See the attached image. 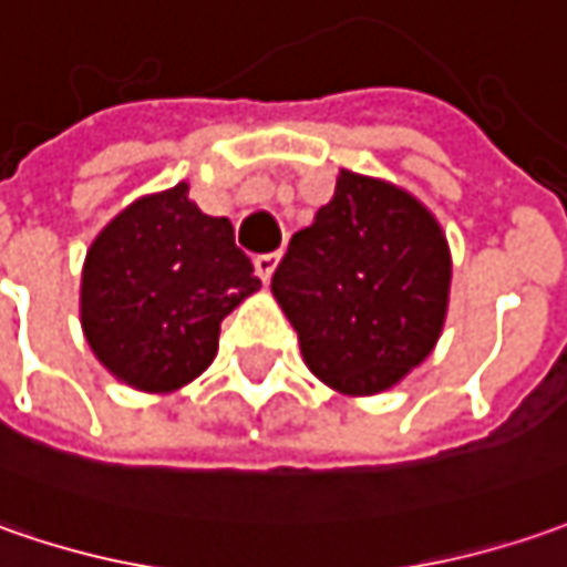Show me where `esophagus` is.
I'll return each instance as SVG.
<instances>
[{"label": "esophagus", "instance_id": "34e87169", "mask_svg": "<svg viewBox=\"0 0 567 567\" xmlns=\"http://www.w3.org/2000/svg\"><path fill=\"white\" fill-rule=\"evenodd\" d=\"M276 266H279V254H257V257H254V269H257V276H260L264 282L272 279Z\"/></svg>", "mask_w": 567, "mask_h": 567}]
</instances>
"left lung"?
<instances>
[{"label": "left lung", "mask_w": 567, "mask_h": 567, "mask_svg": "<svg viewBox=\"0 0 567 567\" xmlns=\"http://www.w3.org/2000/svg\"><path fill=\"white\" fill-rule=\"evenodd\" d=\"M452 260L440 223L401 187L342 172L272 272L307 367L348 395L382 392L440 339Z\"/></svg>", "instance_id": "left-lung-1"}]
</instances>
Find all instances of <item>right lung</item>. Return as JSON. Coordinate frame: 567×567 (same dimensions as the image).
Returning <instances> with one entry per match:
<instances>
[{"label": "right lung", "instance_id": "right-lung-1", "mask_svg": "<svg viewBox=\"0 0 567 567\" xmlns=\"http://www.w3.org/2000/svg\"><path fill=\"white\" fill-rule=\"evenodd\" d=\"M257 288L231 223L200 213L187 185H175L96 235L81 276V326L109 373L172 392L209 367L219 322Z\"/></svg>", "mask_w": 567, "mask_h": 567}]
</instances>
